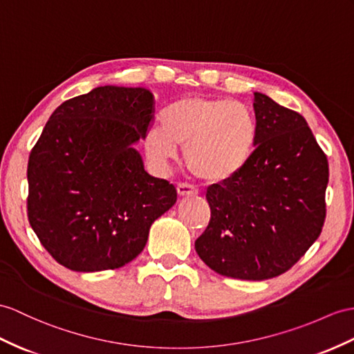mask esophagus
Listing matches in <instances>:
<instances>
[{
  "label": "esophagus",
  "instance_id": "34e87169",
  "mask_svg": "<svg viewBox=\"0 0 354 354\" xmlns=\"http://www.w3.org/2000/svg\"><path fill=\"white\" fill-rule=\"evenodd\" d=\"M196 191L187 183H178L177 185V195L178 196H189V195H195Z\"/></svg>",
  "mask_w": 354,
  "mask_h": 354
}]
</instances>
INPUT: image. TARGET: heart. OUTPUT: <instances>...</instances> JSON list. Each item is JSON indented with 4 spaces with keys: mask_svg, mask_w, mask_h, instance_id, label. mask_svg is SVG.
Instances as JSON below:
<instances>
[{
    "mask_svg": "<svg viewBox=\"0 0 354 354\" xmlns=\"http://www.w3.org/2000/svg\"><path fill=\"white\" fill-rule=\"evenodd\" d=\"M258 127L252 111L243 103L207 96H186L168 105L160 126L145 136V149L159 162L177 154L185 144L187 169L207 183H221L237 176L251 160Z\"/></svg>",
    "mask_w": 354,
    "mask_h": 354,
    "instance_id": "b5f03b06",
    "label": "heart"
}]
</instances>
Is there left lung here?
<instances>
[{
  "mask_svg": "<svg viewBox=\"0 0 354 354\" xmlns=\"http://www.w3.org/2000/svg\"><path fill=\"white\" fill-rule=\"evenodd\" d=\"M254 111L252 158L207 189L210 222L195 251L223 277L264 281L291 269L320 236L329 163L299 112L263 93H254Z\"/></svg>",
  "mask_w": 354,
  "mask_h": 354,
  "instance_id": "8db88e82",
  "label": "left lung"
}]
</instances>
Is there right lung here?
Here are the masks:
<instances>
[{"instance_id":"obj_1","label":"right lung","mask_w":354,"mask_h":354,"mask_svg":"<svg viewBox=\"0 0 354 354\" xmlns=\"http://www.w3.org/2000/svg\"><path fill=\"white\" fill-rule=\"evenodd\" d=\"M154 99L105 85L63 102L28 159V221L54 260L75 272L118 269L141 254L151 223L177 201L144 169Z\"/></svg>"}]
</instances>
